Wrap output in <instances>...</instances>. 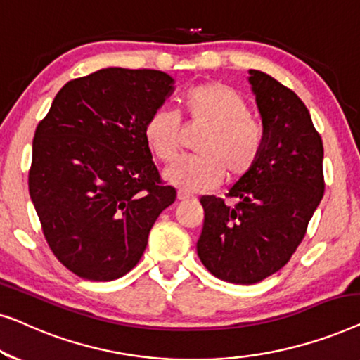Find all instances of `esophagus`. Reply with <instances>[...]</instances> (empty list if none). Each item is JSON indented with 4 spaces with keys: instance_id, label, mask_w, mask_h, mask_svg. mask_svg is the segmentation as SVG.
Here are the masks:
<instances>
[{
    "instance_id": "obj_1",
    "label": "esophagus",
    "mask_w": 360,
    "mask_h": 360,
    "mask_svg": "<svg viewBox=\"0 0 360 360\" xmlns=\"http://www.w3.org/2000/svg\"><path fill=\"white\" fill-rule=\"evenodd\" d=\"M176 198H179L180 201H184V200H190V198H193V195L186 193V191H184V190H179V193H176Z\"/></svg>"
}]
</instances>
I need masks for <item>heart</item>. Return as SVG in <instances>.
<instances>
[{
    "mask_svg": "<svg viewBox=\"0 0 360 360\" xmlns=\"http://www.w3.org/2000/svg\"><path fill=\"white\" fill-rule=\"evenodd\" d=\"M181 111L190 131H203L198 155L176 160L165 172L172 185L185 191H205L223 181L240 180L257 164L264 129L249 112L248 101L221 82L191 86L181 96ZM185 131L176 112L157 110L144 127L147 146L157 159L172 162L184 146Z\"/></svg>",
    "mask_w": 360,
    "mask_h": 360,
    "instance_id": "heart-1",
    "label": "heart"
}]
</instances>
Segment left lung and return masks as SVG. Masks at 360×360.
<instances>
[{
  "label": "left lung",
  "instance_id": "left-lung-1",
  "mask_svg": "<svg viewBox=\"0 0 360 360\" xmlns=\"http://www.w3.org/2000/svg\"><path fill=\"white\" fill-rule=\"evenodd\" d=\"M264 124L257 164L226 196H201L198 257L214 277L252 285L278 272L302 243L324 195L323 141L304 103L267 73L249 70Z\"/></svg>",
  "mask_w": 360,
  "mask_h": 360
}]
</instances>
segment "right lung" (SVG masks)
Instances as JSON below:
<instances>
[{"label": "right lung", "mask_w": 360, "mask_h": 360, "mask_svg": "<svg viewBox=\"0 0 360 360\" xmlns=\"http://www.w3.org/2000/svg\"><path fill=\"white\" fill-rule=\"evenodd\" d=\"M160 70L110 67L65 83L32 141L29 195L53 255L78 277L120 278L176 198L144 127L174 91Z\"/></svg>", "instance_id": "add662e5"}]
</instances>
